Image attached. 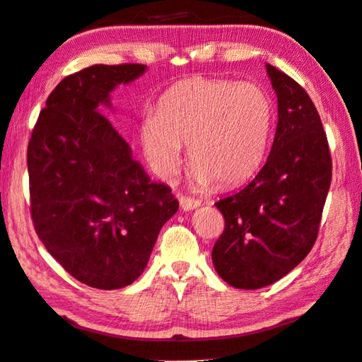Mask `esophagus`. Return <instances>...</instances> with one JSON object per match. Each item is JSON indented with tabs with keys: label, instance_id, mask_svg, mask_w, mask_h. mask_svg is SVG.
<instances>
[{
	"label": "esophagus",
	"instance_id": "esophagus-1",
	"mask_svg": "<svg viewBox=\"0 0 362 362\" xmlns=\"http://www.w3.org/2000/svg\"><path fill=\"white\" fill-rule=\"evenodd\" d=\"M179 198V202H180V207L183 212H192V210L198 209L201 206V201L199 199H194V198H189V196H183V194H179L177 196Z\"/></svg>",
	"mask_w": 362,
	"mask_h": 362
}]
</instances>
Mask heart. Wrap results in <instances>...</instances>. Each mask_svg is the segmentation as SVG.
Segmentation results:
<instances>
[{
    "instance_id": "heart-1",
    "label": "heart",
    "mask_w": 362,
    "mask_h": 362,
    "mask_svg": "<svg viewBox=\"0 0 362 362\" xmlns=\"http://www.w3.org/2000/svg\"><path fill=\"white\" fill-rule=\"evenodd\" d=\"M274 109L258 85L192 77L161 96L155 115L141 127L142 152L161 179L182 166V146L194 180L234 187L250 179L271 144Z\"/></svg>"
}]
</instances>
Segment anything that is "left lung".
I'll list each match as a JSON object with an SVG mask.
<instances>
[{
  "mask_svg": "<svg viewBox=\"0 0 362 362\" xmlns=\"http://www.w3.org/2000/svg\"><path fill=\"white\" fill-rule=\"evenodd\" d=\"M266 71L279 109L272 150L248 185L215 204L225 231L212 250L214 267L240 290L272 285L310 253L332 175L310 96L285 72L271 64Z\"/></svg>",
  "mask_w": 362,
  "mask_h": 362,
  "instance_id": "8db88e82",
  "label": "left lung"
}]
</instances>
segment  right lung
Wrapping results in <instances>:
<instances>
[{"instance_id": "right-lung-1", "label": "right lung", "mask_w": 362, "mask_h": 362, "mask_svg": "<svg viewBox=\"0 0 362 362\" xmlns=\"http://www.w3.org/2000/svg\"><path fill=\"white\" fill-rule=\"evenodd\" d=\"M144 64H95L64 77L47 98L28 144L30 204L37 238L76 280L128 286L146 269L160 229L179 210L150 180L101 110Z\"/></svg>"}]
</instances>
